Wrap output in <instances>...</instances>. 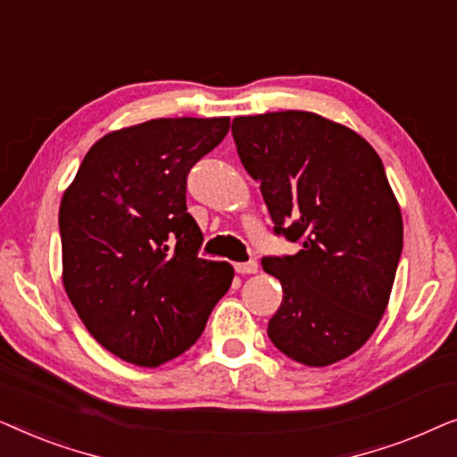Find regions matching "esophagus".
Instances as JSON below:
<instances>
[{
  "instance_id": "obj_1",
  "label": "esophagus",
  "mask_w": 457,
  "mask_h": 457,
  "mask_svg": "<svg viewBox=\"0 0 457 457\" xmlns=\"http://www.w3.org/2000/svg\"><path fill=\"white\" fill-rule=\"evenodd\" d=\"M235 270L239 274H255L258 272V262L249 260V262H237Z\"/></svg>"
}]
</instances>
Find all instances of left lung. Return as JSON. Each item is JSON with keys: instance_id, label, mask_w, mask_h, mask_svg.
<instances>
[{"instance_id": "8db88e82", "label": "left lung", "mask_w": 457, "mask_h": 457, "mask_svg": "<svg viewBox=\"0 0 457 457\" xmlns=\"http://www.w3.org/2000/svg\"><path fill=\"white\" fill-rule=\"evenodd\" d=\"M233 139L274 235L299 243L297 253L262 258L283 285L268 337L299 364H335L378 327L402 258V212L383 162L352 129L312 112L239 116Z\"/></svg>"}]
</instances>
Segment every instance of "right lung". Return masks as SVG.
Returning a JSON list of instances; mask_svg holds the SVG:
<instances>
[{"instance_id":"add662e5","label":"right lung","mask_w":457,"mask_h":457,"mask_svg":"<svg viewBox=\"0 0 457 457\" xmlns=\"http://www.w3.org/2000/svg\"><path fill=\"white\" fill-rule=\"evenodd\" d=\"M230 118H158L105 135L60 205L64 289L89 333L124 361L155 368L187 352L233 280L199 258L187 177Z\"/></svg>"}]
</instances>
